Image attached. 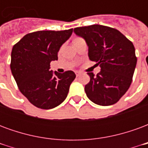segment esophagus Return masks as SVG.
<instances>
[{"label":"esophagus","mask_w":148,"mask_h":148,"mask_svg":"<svg viewBox=\"0 0 148 148\" xmlns=\"http://www.w3.org/2000/svg\"><path fill=\"white\" fill-rule=\"evenodd\" d=\"M75 74H76V76L78 77V76H80L81 75V72H79V71H76V72H75Z\"/></svg>","instance_id":"34e87169"}]
</instances>
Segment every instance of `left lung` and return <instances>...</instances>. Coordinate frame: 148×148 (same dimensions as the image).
<instances>
[{
  "mask_svg": "<svg viewBox=\"0 0 148 148\" xmlns=\"http://www.w3.org/2000/svg\"><path fill=\"white\" fill-rule=\"evenodd\" d=\"M74 32L86 40L89 58L101 67L97 75L87 73L88 98L102 106L116 103L132 81L137 62L133 43L116 29L99 24L75 27Z\"/></svg>",
  "mask_w": 148,
  "mask_h": 148,
  "instance_id": "8db88e82",
  "label": "left lung"
}]
</instances>
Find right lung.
<instances>
[{
    "mask_svg": "<svg viewBox=\"0 0 148 148\" xmlns=\"http://www.w3.org/2000/svg\"><path fill=\"white\" fill-rule=\"evenodd\" d=\"M72 32V28L38 31L25 35L12 47V74L22 94L37 108L53 109L67 97L76 75L72 71L53 73L50 63L58 60L59 49Z\"/></svg>",
    "mask_w": 148,
    "mask_h": 148,
    "instance_id": "add662e5",
    "label": "right lung"
}]
</instances>
